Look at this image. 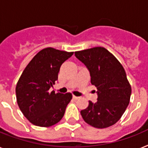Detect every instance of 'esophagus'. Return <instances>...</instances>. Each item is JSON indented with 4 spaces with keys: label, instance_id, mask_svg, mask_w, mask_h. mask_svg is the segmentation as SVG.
I'll list each match as a JSON object with an SVG mask.
<instances>
[{
    "label": "esophagus",
    "instance_id": "34e87169",
    "mask_svg": "<svg viewBox=\"0 0 148 148\" xmlns=\"http://www.w3.org/2000/svg\"><path fill=\"white\" fill-rule=\"evenodd\" d=\"M79 98H80V97H76V96H73V99H79Z\"/></svg>",
    "mask_w": 148,
    "mask_h": 148
}]
</instances>
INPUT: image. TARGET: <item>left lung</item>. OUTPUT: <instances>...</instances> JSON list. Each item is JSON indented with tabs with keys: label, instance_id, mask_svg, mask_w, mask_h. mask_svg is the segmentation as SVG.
Instances as JSON below:
<instances>
[{
	"label": "left lung",
	"instance_id": "obj_1",
	"mask_svg": "<svg viewBox=\"0 0 148 148\" xmlns=\"http://www.w3.org/2000/svg\"><path fill=\"white\" fill-rule=\"evenodd\" d=\"M75 56L90 72L91 84L97 87V101H89L80 114L85 122L105 128L120 119L130 100L132 88L125 71L116 58L103 47L75 51Z\"/></svg>",
	"mask_w": 148,
	"mask_h": 148
}]
</instances>
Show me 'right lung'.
I'll list each match as a JSON object with an SVG mask.
<instances>
[{
	"instance_id": "right-lung-1",
	"label": "right lung",
	"mask_w": 148,
	"mask_h": 148,
	"mask_svg": "<svg viewBox=\"0 0 148 148\" xmlns=\"http://www.w3.org/2000/svg\"><path fill=\"white\" fill-rule=\"evenodd\" d=\"M74 52L46 48L35 55L16 86V100L24 116L40 127H50L62 119L72 94L49 90L58 80L62 64Z\"/></svg>"
}]
</instances>
